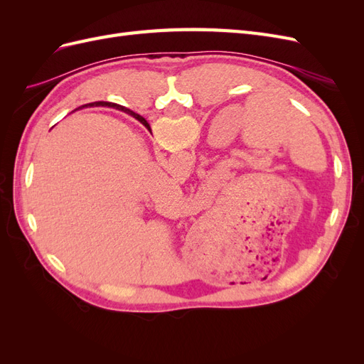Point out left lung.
<instances>
[{"mask_svg":"<svg viewBox=\"0 0 364 364\" xmlns=\"http://www.w3.org/2000/svg\"><path fill=\"white\" fill-rule=\"evenodd\" d=\"M139 119H141V118H139Z\"/></svg>","mask_w":364,"mask_h":364,"instance_id":"left-lung-1","label":"left lung"}]
</instances>
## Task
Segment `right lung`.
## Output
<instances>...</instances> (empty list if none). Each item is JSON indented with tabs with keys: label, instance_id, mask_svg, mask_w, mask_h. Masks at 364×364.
I'll list each match as a JSON object with an SVG mask.
<instances>
[{
	"label": "right lung",
	"instance_id": "add662e5",
	"mask_svg": "<svg viewBox=\"0 0 364 364\" xmlns=\"http://www.w3.org/2000/svg\"><path fill=\"white\" fill-rule=\"evenodd\" d=\"M95 106H111V107H115L117 105H114V103H109V102H98V103H94ZM94 105H91V106H94ZM117 107H121V106H117ZM121 111H124V109H121ZM126 111H127V114H130L132 117H135L138 121H141V123L142 124H147V121L144 119V118H142L141 115H138V114H135V112H132V111H129V109H126ZM141 117V119L139 120V118Z\"/></svg>",
	"mask_w": 364,
	"mask_h": 364
}]
</instances>
